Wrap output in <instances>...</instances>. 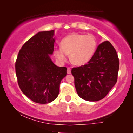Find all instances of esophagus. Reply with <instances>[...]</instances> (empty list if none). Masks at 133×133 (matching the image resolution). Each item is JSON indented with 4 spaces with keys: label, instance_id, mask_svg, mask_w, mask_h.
I'll return each mask as SVG.
<instances>
[{
    "label": "esophagus",
    "instance_id": "1",
    "mask_svg": "<svg viewBox=\"0 0 133 133\" xmlns=\"http://www.w3.org/2000/svg\"><path fill=\"white\" fill-rule=\"evenodd\" d=\"M67 73H68V74L71 73V68H70V67H68V69H67Z\"/></svg>",
    "mask_w": 133,
    "mask_h": 133
}]
</instances>
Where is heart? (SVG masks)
I'll return each mask as SVG.
<instances>
[{
  "mask_svg": "<svg viewBox=\"0 0 133 133\" xmlns=\"http://www.w3.org/2000/svg\"><path fill=\"white\" fill-rule=\"evenodd\" d=\"M61 47L54 51L55 57L61 63L66 61L70 54V61L74 65L81 66L88 63L93 56L97 47L96 38L91 34L72 33L61 41Z\"/></svg>",
  "mask_w": 133,
  "mask_h": 133,
  "instance_id": "obj_1",
  "label": "heart"
}]
</instances>
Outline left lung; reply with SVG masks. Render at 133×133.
I'll use <instances>...</instances> for the list:
<instances>
[{"mask_svg": "<svg viewBox=\"0 0 133 133\" xmlns=\"http://www.w3.org/2000/svg\"><path fill=\"white\" fill-rule=\"evenodd\" d=\"M119 68L115 48L110 42H103L87 64L72 68L77 94L87 101L103 99L117 82Z\"/></svg>", "mask_w": 133, "mask_h": 133, "instance_id": "1", "label": "left lung"}]
</instances>
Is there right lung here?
<instances>
[{
  "instance_id": "obj_1",
  "label": "right lung",
  "mask_w": 133,
  "mask_h": 133,
  "mask_svg": "<svg viewBox=\"0 0 133 133\" xmlns=\"http://www.w3.org/2000/svg\"><path fill=\"white\" fill-rule=\"evenodd\" d=\"M54 30L41 31L26 42L16 61V74L21 90L34 102H51L59 95L61 82L67 68L54 64Z\"/></svg>"
}]
</instances>
